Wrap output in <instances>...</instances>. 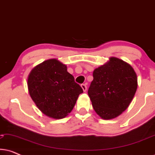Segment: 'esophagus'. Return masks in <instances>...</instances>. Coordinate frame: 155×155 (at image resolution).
I'll return each instance as SVG.
<instances>
[{
    "instance_id": "34e87169",
    "label": "esophagus",
    "mask_w": 155,
    "mask_h": 155,
    "mask_svg": "<svg viewBox=\"0 0 155 155\" xmlns=\"http://www.w3.org/2000/svg\"><path fill=\"white\" fill-rule=\"evenodd\" d=\"M81 87L82 89V90L84 91V92H85V91L87 90V86L85 84H81Z\"/></svg>"
}]
</instances>
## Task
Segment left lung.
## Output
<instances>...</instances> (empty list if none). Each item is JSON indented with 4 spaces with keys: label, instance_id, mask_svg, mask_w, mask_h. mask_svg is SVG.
I'll list each match as a JSON object with an SVG mask.
<instances>
[{
    "label": "left lung",
    "instance_id": "1",
    "mask_svg": "<svg viewBox=\"0 0 155 155\" xmlns=\"http://www.w3.org/2000/svg\"><path fill=\"white\" fill-rule=\"evenodd\" d=\"M93 78L88 95L95 112L104 120L120 115L137 90V78L133 67L121 59L111 57L94 69Z\"/></svg>",
    "mask_w": 155,
    "mask_h": 155
}]
</instances>
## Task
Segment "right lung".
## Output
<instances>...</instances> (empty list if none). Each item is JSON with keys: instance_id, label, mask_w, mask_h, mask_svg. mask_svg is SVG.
Segmentation results:
<instances>
[{"instance_id": "right-lung-1", "label": "right lung", "mask_w": 155, "mask_h": 155, "mask_svg": "<svg viewBox=\"0 0 155 155\" xmlns=\"http://www.w3.org/2000/svg\"><path fill=\"white\" fill-rule=\"evenodd\" d=\"M31 99L48 117L61 119L73 110L83 90L67 71L66 65L51 58L36 65L27 78Z\"/></svg>"}]
</instances>
